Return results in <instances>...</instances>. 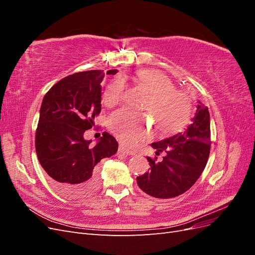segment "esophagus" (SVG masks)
<instances>
[{
    "instance_id": "1",
    "label": "esophagus",
    "mask_w": 255,
    "mask_h": 255,
    "mask_svg": "<svg viewBox=\"0 0 255 255\" xmlns=\"http://www.w3.org/2000/svg\"><path fill=\"white\" fill-rule=\"evenodd\" d=\"M119 152L125 153V154H127V155H130V156L135 155V152H134V151H130V150L127 149V148H125V146L121 145V144L119 145Z\"/></svg>"
}]
</instances>
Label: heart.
Instances as JSON below:
<instances>
[{
  "label": "heart",
  "instance_id": "1",
  "mask_svg": "<svg viewBox=\"0 0 255 255\" xmlns=\"http://www.w3.org/2000/svg\"><path fill=\"white\" fill-rule=\"evenodd\" d=\"M133 80L149 92L144 103L156 122L160 133L171 134L181 129L191 114V101L183 91L174 88L167 76L155 70H139ZM125 92V82L120 78L113 79L103 92V102L106 106L118 104ZM148 116L128 109H121L111 115L109 128L111 132L126 145H135L150 135Z\"/></svg>",
  "mask_w": 255,
  "mask_h": 255
}]
</instances>
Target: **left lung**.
<instances>
[{"label":"left lung","mask_w":255,"mask_h":255,"mask_svg":"<svg viewBox=\"0 0 255 255\" xmlns=\"http://www.w3.org/2000/svg\"><path fill=\"white\" fill-rule=\"evenodd\" d=\"M191 125L151 145L156 155L165 152L163 160L146 157L151 167L137 176V184L145 194L158 199L174 198L187 191L201 175L211 151V123L207 106L198 102Z\"/></svg>","instance_id":"8db88e82"}]
</instances>
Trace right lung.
Instances as JSON below:
<instances>
[{"label":"right lung","instance_id":"add662e5","mask_svg":"<svg viewBox=\"0 0 255 255\" xmlns=\"http://www.w3.org/2000/svg\"><path fill=\"white\" fill-rule=\"evenodd\" d=\"M109 70L106 74H116ZM104 72L90 70L60 80L45 94L36 129L38 159L52 186L71 198L87 197L100 184V161L118 150L115 137L104 132L94 146L84 139L101 112Z\"/></svg>","mask_w":255,"mask_h":255}]
</instances>
